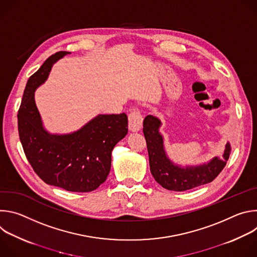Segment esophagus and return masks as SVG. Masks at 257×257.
I'll return each mask as SVG.
<instances>
[{
	"label": "esophagus",
	"mask_w": 257,
	"mask_h": 257,
	"mask_svg": "<svg viewBox=\"0 0 257 257\" xmlns=\"http://www.w3.org/2000/svg\"><path fill=\"white\" fill-rule=\"evenodd\" d=\"M128 119H129V129L133 132L139 131L142 126V121H143L142 115H141L139 109H137V108L132 109L128 116Z\"/></svg>",
	"instance_id": "obj_1"
}]
</instances>
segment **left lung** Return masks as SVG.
I'll use <instances>...</instances> for the list:
<instances>
[{"label":"left lung","mask_w":257,"mask_h":257,"mask_svg":"<svg viewBox=\"0 0 257 257\" xmlns=\"http://www.w3.org/2000/svg\"><path fill=\"white\" fill-rule=\"evenodd\" d=\"M161 121L149 115L143 121V134L148 145L151 172L159 184L171 191H186L213 181L225 168L230 157L231 145L228 142L223 157H214L206 164L181 167L167 156L164 137L160 133Z\"/></svg>","instance_id":"obj_1"}]
</instances>
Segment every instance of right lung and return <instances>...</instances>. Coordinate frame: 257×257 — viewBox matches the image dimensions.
Masks as SVG:
<instances>
[{"instance_id":"obj_1","label":"right lung","mask_w":257,"mask_h":257,"mask_svg":"<svg viewBox=\"0 0 257 257\" xmlns=\"http://www.w3.org/2000/svg\"><path fill=\"white\" fill-rule=\"evenodd\" d=\"M69 52L52 55L26 83L18 111V132L34 172L49 185L72 192H90L106 180L112 151L128 132V118L98 115L70 134H51L34 100V91L48 78L55 62Z\"/></svg>"}]
</instances>
